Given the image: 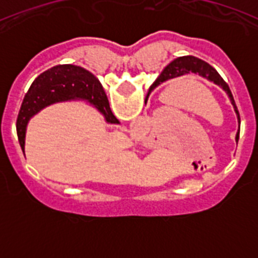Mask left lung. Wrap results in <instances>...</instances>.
Instances as JSON below:
<instances>
[{"mask_svg": "<svg viewBox=\"0 0 258 258\" xmlns=\"http://www.w3.org/2000/svg\"><path fill=\"white\" fill-rule=\"evenodd\" d=\"M190 72H192V74H198L199 76L209 80V81L214 83L216 85L221 86V88L227 93L230 101H231V104L234 106V109H235L236 116H238L239 124H240V116H239L238 107H236L235 101H234V97H232L229 85L223 81V79L220 76V74H218L217 71L214 70L211 64H208L207 61L202 60V59L197 58V56H192V55L179 56V58L170 61L169 64L166 66V67L161 71V74L157 76L156 81L152 84L150 90H154L155 88H157V86L161 85V84L165 83V81H168V80L174 79V77H179L182 76V75L190 74ZM238 138H239V132L236 133V140H238Z\"/></svg>", "mask_w": 258, "mask_h": 258, "instance_id": "obj_1", "label": "left lung"}]
</instances>
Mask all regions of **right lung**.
I'll return each mask as SVG.
<instances>
[{
  "instance_id": "1",
  "label": "right lung",
  "mask_w": 258,
  "mask_h": 258,
  "mask_svg": "<svg viewBox=\"0 0 258 258\" xmlns=\"http://www.w3.org/2000/svg\"><path fill=\"white\" fill-rule=\"evenodd\" d=\"M84 99L93 104L109 124H118L109 108L108 99L97 77L85 68L74 64H59L45 71L32 83L23 99L17 118V133L24 152L26 131L29 118L45 107L56 102Z\"/></svg>"
}]
</instances>
